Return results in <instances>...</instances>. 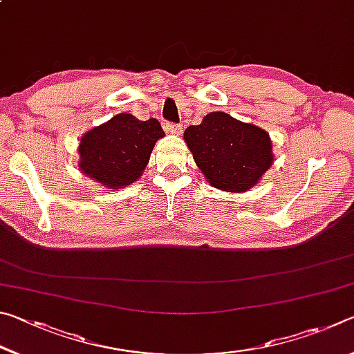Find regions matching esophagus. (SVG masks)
Segmentation results:
<instances>
[{"instance_id": "1", "label": "esophagus", "mask_w": 354, "mask_h": 354, "mask_svg": "<svg viewBox=\"0 0 354 354\" xmlns=\"http://www.w3.org/2000/svg\"><path fill=\"white\" fill-rule=\"evenodd\" d=\"M164 128H165L167 133H170V134H175V136H179V134L183 133V127H181V124H175V123H165V124H164Z\"/></svg>"}]
</instances>
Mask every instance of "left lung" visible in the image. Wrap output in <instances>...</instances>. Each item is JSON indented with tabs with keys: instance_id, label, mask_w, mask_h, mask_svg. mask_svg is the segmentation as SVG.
I'll list each match as a JSON object with an SVG mask.
<instances>
[{
	"instance_id": "left-lung-1",
	"label": "left lung",
	"mask_w": 354,
	"mask_h": 354,
	"mask_svg": "<svg viewBox=\"0 0 354 354\" xmlns=\"http://www.w3.org/2000/svg\"><path fill=\"white\" fill-rule=\"evenodd\" d=\"M184 140L206 181L234 194L259 183L274 159L267 131L225 112L207 113L184 131Z\"/></svg>"
}]
</instances>
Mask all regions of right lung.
Here are the masks:
<instances>
[{
	"label": "right lung",
	"instance_id": "right-lung-1",
	"mask_svg": "<svg viewBox=\"0 0 354 354\" xmlns=\"http://www.w3.org/2000/svg\"><path fill=\"white\" fill-rule=\"evenodd\" d=\"M164 136L156 118L142 122L118 113L81 137L80 170L104 187H127L142 176L156 142Z\"/></svg>",
	"mask_w": 354,
	"mask_h": 354
}]
</instances>
